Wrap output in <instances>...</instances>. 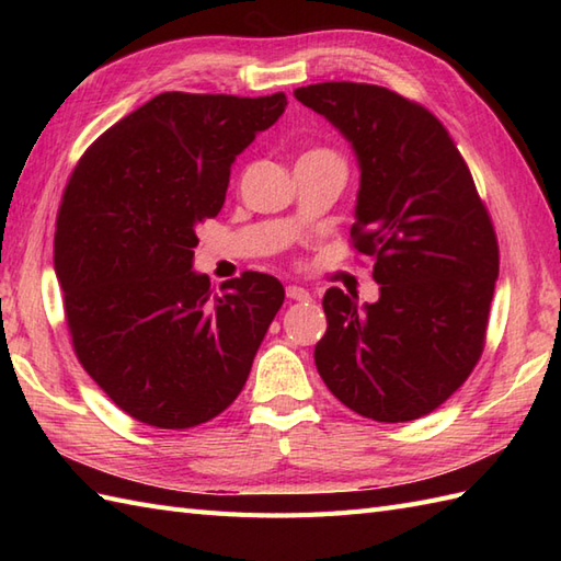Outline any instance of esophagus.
Returning a JSON list of instances; mask_svg holds the SVG:
<instances>
[{"label":"esophagus","mask_w":561,"mask_h":561,"mask_svg":"<svg viewBox=\"0 0 561 561\" xmlns=\"http://www.w3.org/2000/svg\"><path fill=\"white\" fill-rule=\"evenodd\" d=\"M287 299H291V301H311V294H308V289L291 284V287H287Z\"/></svg>","instance_id":"1"}]
</instances>
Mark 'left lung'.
<instances>
[{
    "mask_svg": "<svg viewBox=\"0 0 561 561\" xmlns=\"http://www.w3.org/2000/svg\"><path fill=\"white\" fill-rule=\"evenodd\" d=\"M350 141L359 163L352 241L374 257L376 304L332 287L316 366L332 396L376 422L434 412L478 364L499 277V245L446 127L374 83L294 91Z\"/></svg>",
    "mask_w": 561,
    "mask_h": 561,
    "instance_id": "left-lung-1",
    "label": "left lung"
}]
</instances>
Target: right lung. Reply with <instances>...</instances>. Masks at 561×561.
<instances>
[{
    "mask_svg": "<svg viewBox=\"0 0 561 561\" xmlns=\"http://www.w3.org/2000/svg\"><path fill=\"white\" fill-rule=\"evenodd\" d=\"M287 108L284 93H159L79 159L55 229L71 344L117 408L159 428L221 414L284 301L272 274L214 294L193 270L197 226L217 217L231 163Z\"/></svg>",
    "mask_w": 561,
    "mask_h": 561,
    "instance_id": "right-lung-1",
    "label": "right lung"
}]
</instances>
